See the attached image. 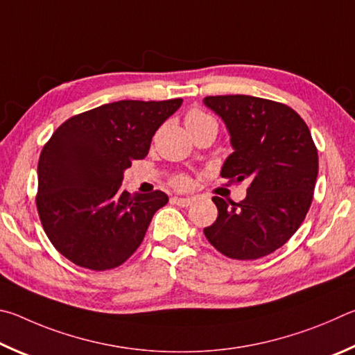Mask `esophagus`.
Segmentation results:
<instances>
[{
	"instance_id": "esophagus-1",
	"label": "esophagus",
	"mask_w": 355,
	"mask_h": 355,
	"mask_svg": "<svg viewBox=\"0 0 355 355\" xmlns=\"http://www.w3.org/2000/svg\"><path fill=\"white\" fill-rule=\"evenodd\" d=\"M193 201H195V198H191V196H185V198L173 196L171 198V202L178 204V206H181V207H189V206H191V204H193Z\"/></svg>"
}]
</instances>
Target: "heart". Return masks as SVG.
I'll use <instances>...</instances> for the list:
<instances>
[{
    "instance_id": "heart-1",
    "label": "heart",
    "mask_w": 355,
    "mask_h": 355,
    "mask_svg": "<svg viewBox=\"0 0 355 355\" xmlns=\"http://www.w3.org/2000/svg\"><path fill=\"white\" fill-rule=\"evenodd\" d=\"M212 120L209 115L204 114L201 110H191L190 114L185 116V126L191 128V126H196V124H201L204 121H209ZM187 184V178L185 176H178L174 179V185H178V187H184V185Z\"/></svg>"
}]
</instances>
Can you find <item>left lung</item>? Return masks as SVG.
<instances>
[{"mask_svg": "<svg viewBox=\"0 0 355 355\" xmlns=\"http://www.w3.org/2000/svg\"><path fill=\"white\" fill-rule=\"evenodd\" d=\"M231 137L221 178L248 181L246 198L214 196L218 218L204 229L210 245L239 260L268 256L306 218L318 176V153L307 124L288 105L248 95L204 98Z\"/></svg>", "mask_w": 355, "mask_h": 355, "instance_id": "left-lung-1", "label": "left lung"}]
</instances>
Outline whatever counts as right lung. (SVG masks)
Returning a JSON list of instances; mask_svg holds the SVG:
<instances>
[{"label": "right lung", "mask_w": 355, "mask_h": 355, "mask_svg": "<svg viewBox=\"0 0 355 355\" xmlns=\"http://www.w3.org/2000/svg\"><path fill=\"white\" fill-rule=\"evenodd\" d=\"M182 99L103 104L71 116L42 149L37 210L62 256L84 268L121 265L140 246L164 191L121 190L132 160L146 157L153 135Z\"/></svg>", "instance_id": "right-lung-1"}]
</instances>
